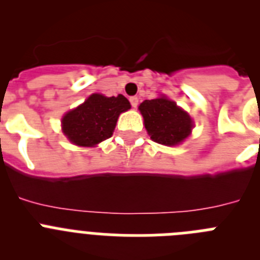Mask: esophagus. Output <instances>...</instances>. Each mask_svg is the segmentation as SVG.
Wrapping results in <instances>:
<instances>
[{
  "label": "esophagus",
  "instance_id": "34e87169",
  "mask_svg": "<svg viewBox=\"0 0 260 260\" xmlns=\"http://www.w3.org/2000/svg\"><path fill=\"white\" fill-rule=\"evenodd\" d=\"M130 103H132L133 108H137L138 103H139V99H138L137 96H133V98H130Z\"/></svg>",
  "mask_w": 260,
  "mask_h": 260
}]
</instances>
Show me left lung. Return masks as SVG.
Returning a JSON list of instances; mask_svg holds the SVG:
<instances>
[{"label": "left lung", "instance_id": "obj_1", "mask_svg": "<svg viewBox=\"0 0 260 260\" xmlns=\"http://www.w3.org/2000/svg\"><path fill=\"white\" fill-rule=\"evenodd\" d=\"M151 139L164 146H176L189 137L192 119L185 110L167 98L144 100L139 105Z\"/></svg>", "mask_w": 260, "mask_h": 260}]
</instances>
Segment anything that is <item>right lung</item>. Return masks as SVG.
I'll return each mask as SVG.
<instances>
[{
  "label": "right lung",
  "instance_id": "right-lung-1",
  "mask_svg": "<svg viewBox=\"0 0 260 260\" xmlns=\"http://www.w3.org/2000/svg\"><path fill=\"white\" fill-rule=\"evenodd\" d=\"M130 107L123 95L107 98L93 93L62 118V130L71 143L83 147L96 146L112 137L118 116Z\"/></svg>",
  "mask_w": 260,
  "mask_h": 260
}]
</instances>
